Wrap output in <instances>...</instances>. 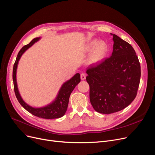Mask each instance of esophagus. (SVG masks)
Returning a JSON list of instances; mask_svg holds the SVG:
<instances>
[{
  "instance_id": "34e87169",
  "label": "esophagus",
  "mask_w": 155,
  "mask_h": 155,
  "mask_svg": "<svg viewBox=\"0 0 155 155\" xmlns=\"http://www.w3.org/2000/svg\"><path fill=\"white\" fill-rule=\"evenodd\" d=\"M86 78V75L85 73H82L81 75H80V78H81L82 80H84Z\"/></svg>"
}]
</instances>
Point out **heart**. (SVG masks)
Here are the masks:
<instances>
[{
  "mask_svg": "<svg viewBox=\"0 0 155 155\" xmlns=\"http://www.w3.org/2000/svg\"><path fill=\"white\" fill-rule=\"evenodd\" d=\"M93 48H94L91 54L89 61L91 63H96L101 61L103 59L107 52V47L106 44L103 41H99L97 43L96 40H93L89 44L87 49L89 50Z\"/></svg>",
  "mask_w": 155,
  "mask_h": 155,
  "instance_id": "heart-1",
  "label": "heart"
}]
</instances>
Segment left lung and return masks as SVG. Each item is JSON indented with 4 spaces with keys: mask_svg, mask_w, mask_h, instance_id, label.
I'll use <instances>...</instances> for the list:
<instances>
[{
    "mask_svg": "<svg viewBox=\"0 0 155 155\" xmlns=\"http://www.w3.org/2000/svg\"><path fill=\"white\" fill-rule=\"evenodd\" d=\"M110 58L91 64L86 80L90 87L93 108L111 114L125 108L136 98L140 78V66L132 45L115 34Z\"/></svg>",
    "mask_w": 155,
    "mask_h": 155,
    "instance_id": "1",
    "label": "left lung"
}]
</instances>
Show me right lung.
Listing matches in <instances>:
<instances>
[{"mask_svg":"<svg viewBox=\"0 0 155 155\" xmlns=\"http://www.w3.org/2000/svg\"><path fill=\"white\" fill-rule=\"evenodd\" d=\"M40 37L33 38L27 45L23 46L18 54L16 61L13 66L12 70V79L14 82V89L16 98L19 103L28 112L39 118L45 119H54L62 117L67 110L68 107L69 98L71 93L75 89V87L80 82V75L78 73L75 74L71 79L64 82L60 89L58 96L55 100L51 104L42 107H33L26 104L20 96L16 82V70L19 59L21 58L23 54L28 48L38 40Z\"/></svg>","mask_w":155,"mask_h":155,"instance_id":"obj_1","label":"right lung"}]
</instances>
